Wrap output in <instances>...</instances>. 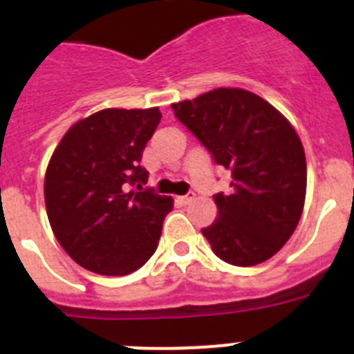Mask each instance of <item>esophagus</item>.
Here are the masks:
<instances>
[{
  "label": "esophagus",
  "mask_w": 354,
  "mask_h": 354,
  "mask_svg": "<svg viewBox=\"0 0 354 354\" xmlns=\"http://www.w3.org/2000/svg\"><path fill=\"white\" fill-rule=\"evenodd\" d=\"M193 198H195V193H193V192H187L186 195L179 196V202H180V204L186 205V204H189V202H192Z\"/></svg>",
  "instance_id": "esophagus-1"
}]
</instances>
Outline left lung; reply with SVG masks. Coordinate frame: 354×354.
Returning <instances> with one entry per match:
<instances>
[{
    "label": "left lung",
    "mask_w": 354,
    "mask_h": 354,
    "mask_svg": "<svg viewBox=\"0 0 354 354\" xmlns=\"http://www.w3.org/2000/svg\"><path fill=\"white\" fill-rule=\"evenodd\" d=\"M177 120L230 170V192L216 193L218 218L202 228L212 252L234 266H255L282 248L301 218L306 161L298 134L259 95L218 88L171 104Z\"/></svg>",
    "instance_id": "left-lung-1"
}]
</instances>
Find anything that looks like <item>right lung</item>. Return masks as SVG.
I'll use <instances>...</instances> for the list:
<instances>
[{
	"label": "right lung",
	"mask_w": 354,
	"mask_h": 354,
	"mask_svg": "<svg viewBox=\"0 0 354 354\" xmlns=\"http://www.w3.org/2000/svg\"><path fill=\"white\" fill-rule=\"evenodd\" d=\"M159 120V108L102 109L74 124L56 147L46 209L62 248L84 270L122 277L154 255L174 200L145 186L149 171L140 161Z\"/></svg>",
	"instance_id": "obj_1"
}]
</instances>
